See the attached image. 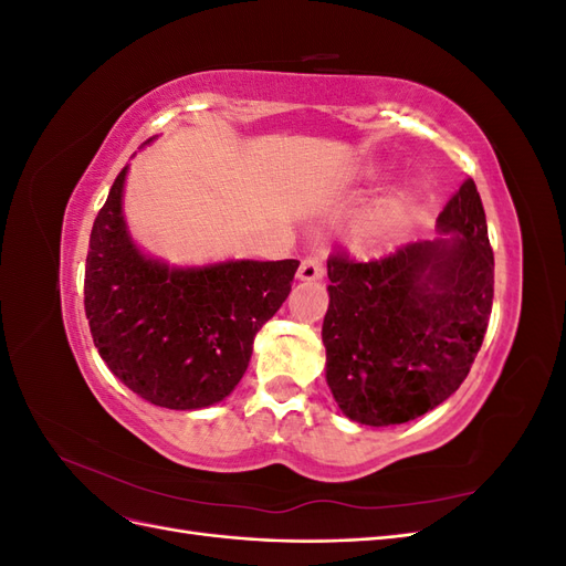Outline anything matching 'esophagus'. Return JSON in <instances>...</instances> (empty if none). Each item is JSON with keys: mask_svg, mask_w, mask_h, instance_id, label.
Instances as JSON below:
<instances>
[{"mask_svg": "<svg viewBox=\"0 0 566 566\" xmlns=\"http://www.w3.org/2000/svg\"><path fill=\"white\" fill-rule=\"evenodd\" d=\"M321 276H323V264L318 256H304L297 271V279L304 283H312V281H318Z\"/></svg>", "mask_w": 566, "mask_h": 566, "instance_id": "obj_1", "label": "esophagus"}]
</instances>
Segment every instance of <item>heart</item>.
I'll list each match as a JSON object with an SVG mask.
<instances>
[{"label": "heart", "instance_id": "b5f03b06", "mask_svg": "<svg viewBox=\"0 0 566 566\" xmlns=\"http://www.w3.org/2000/svg\"><path fill=\"white\" fill-rule=\"evenodd\" d=\"M408 217V198L403 193H394L385 200H380L375 208L366 214L358 229V238L368 250H382L387 248L394 238L406 224Z\"/></svg>", "mask_w": 566, "mask_h": 566}]
</instances>
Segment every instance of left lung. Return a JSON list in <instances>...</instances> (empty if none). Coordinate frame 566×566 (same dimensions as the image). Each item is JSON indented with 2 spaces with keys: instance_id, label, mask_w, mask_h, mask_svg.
Returning <instances> with one entry per match:
<instances>
[{
  "instance_id": "left-lung-1",
  "label": "left lung",
  "mask_w": 566,
  "mask_h": 566,
  "mask_svg": "<svg viewBox=\"0 0 566 566\" xmlns=\"http://www.w3.org/2000/svg\"><path fill=\"white\" fill-rule=\"evenodd\" d=\"M439 235L382 260H328L325 382L349 420L424 416L468 378L493 304V252L472 179L437 217Z\"/></svg>"
}]
</instances>
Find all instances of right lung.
<instances>
[{"instance_id": "1", "label": "right lung", "mask_w": 566, "mask_h": 566, "mask_svg": "<svg viewBox=\"0 0 566 566\" xmlns=\"http://www.w3.org/2000/svg\"><path fill=\"white\" fill-rule=\"evenodd\" d=\"M127 172L129 165L90 238L84 312L94 345L142 399L172 410L214 406L241 382L254 335L281 310L300 262L169 266L134 243L123 212Z\"/></svg>"}]
</instances>
